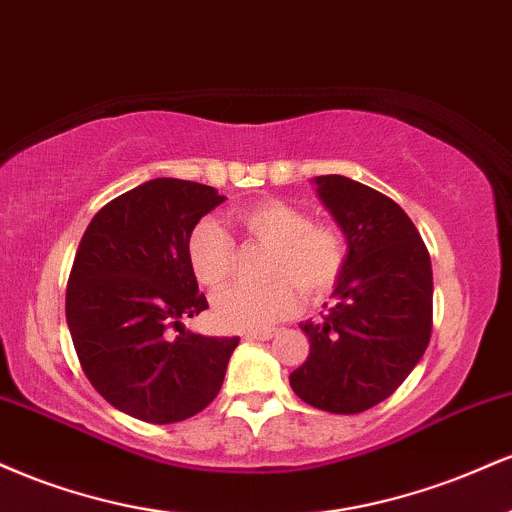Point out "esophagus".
<instances>
[{
	"label": "esophagus",
	"mask_w": 512,
	"mask_h": 512,
	"mask_svg": "<svg viewBox=\"0 0 512 512\" xmlns=\"http://www.w3.org/2000/svg\"><path fill=\"white\" fill-rule=\"evenodd\" d=\"M274 330H250V332H245L243 337L245 339H260V342H267V339H272L274 337Z\"/></svg>",
	"instance_id": "34e87169"
}]
</instances>
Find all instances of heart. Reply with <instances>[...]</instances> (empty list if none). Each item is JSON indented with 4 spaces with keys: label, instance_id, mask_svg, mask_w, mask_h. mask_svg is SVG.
<instances>
[{
    "label": "heart",
    "instance_id": "heart-1",
    "mask_svg": "<svg viewBox=\"0 0 512 512\" xmlns=\"http://www.w3.org/2000/svg\"><path fill=\"white\" fill-rule=\"evenodd\" d=\"M233 221L269 252L260 286H233L214 298V320L223 330H267L308 301H322L342 279L349 243L332 221L286 199H260L233 211ZM187 262L204 289L219 291L236 272V243L214 219H202L187 236Z\"/></svg>",
    "mask_w": 512,
    "mask_h": 512
}]
</instances>
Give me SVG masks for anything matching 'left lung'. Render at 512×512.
I'll return each mask as SVG.
<instances>
[{
	"instance_id": "1",
	"label": "left lung",
	"mask_w": 512,
	"mask_h": 512,
	"mask_svg": "<svg viewBox=\"0 0 512 512\" xmlns=\"http://www.w3.org/2000/svg\"><path fill=\"white\" fill-rule=\"evenodd\" d=\"M349 243L322 320L303 322L310 356L291 387L310 407L361 414L387 399L424 356L433 330V269L419 231L383 192L344 175L315 178Z\"/></svg>"
}]
</instances>
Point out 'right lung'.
Here are the masks:
<instances>
[{"instance_id":"obj_1","label":"right lung","mask_w":512,"mask_h":512,"mask_svg":"<svg viewBox=\"0 0 512 512\" xmlns=\"http://www.w3.org/2000/svg\"><path fill=\"white\" fill-rule=\"evenodd\" d=\"M223 199L202 182L149 180L105 204L76 250L64 303L76 356L105 402L146 424L209 407L240 342L180 325L209 308L187 236Z\"/></svg>"}]
</instances>
